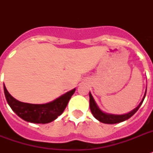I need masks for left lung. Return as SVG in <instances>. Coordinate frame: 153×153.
<instances>
[{"label": "left lung", "mask_w": 153, "mask_h": 153, "mask_svg": "<svg viewBox=\"0 0 153 153\" xmlns=\"http://www.w3.org/2000/svg\"><path fill=\"white\" fill-rule=\"evenodd\" d=\"M145 95H146V91H145V95L143 97L142 100L140 102V104L138 105L136 107L135 109H133L132 111L128 112L127 114H107L105 113L102 110V109L98 107V105L96 103L95 100L94 99L93 96L90 92V108H91V111L93 114V116L95 117L97 120L105 124H117L122 122L124 121L128 120V118H130L131 117L133 116V114H135L136 112L137 111L141 104L143 103V101L145 99Z\"/></svg>", "instance_id": "1"}]
</instances>
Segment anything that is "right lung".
<instances>
[{
  "mask_svg": "<svg viewBox=\"0 0 153 153\" xmlns=\"http://www.w3.org/2000/svg\"><path fill=\"white\" fill-rule=\"evenodd\" d=\"M4 91L8 104L20 118L31 123L47 124L55 120L62 114L71 96L75 92V88L45 104H31L16 100L8 93L4 84Z\"/></svg>",
  "mask_w": 153,
  "mask_h": 153,
  "instance_id": "right-lung-1",
  "label": "right lung"
}]
</instances>
